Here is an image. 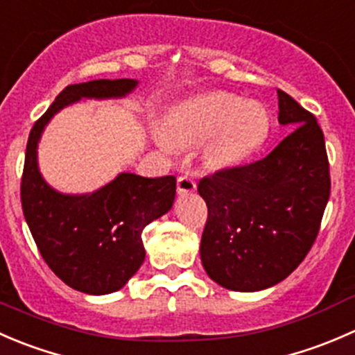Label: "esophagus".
Listing matches in <instances>:
<instances>
[{
    "instance_id": "34e87169",
    "label": "esophagus",
    "mask_w": 355,
    "mask_h": 355,
    "mask_svg": "<svg viewBox=\"0 0 355 355\" xmlns=\"http://www.w3.org/2000/svg\"><path fill=\"white\" fill-rule=\"evenodd\" d=\"M196 191V182L191 178L181 176L178 178V193L179 195H189Z\"/></svg>"
}]
</instances>
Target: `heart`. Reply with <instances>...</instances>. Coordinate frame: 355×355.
<instances>
[{
	"mask_svg": "<svg viewBox=\"0 0 355 355\" xmlns=\"http://www.w3.org/2000/svg\"><path fill=\"white\" fill-rule=\"evenodd\" d=\"M271 121L264 105L224 91L188 98L166 114L153 139L166 153L202 146L210 167L226 169L250 159L268 139Z\"/></svg>",
	"mask_w": 355,
	"mask_h": 355,
	"instance_id": "1",
	"label": "heart"
}]
</instances>
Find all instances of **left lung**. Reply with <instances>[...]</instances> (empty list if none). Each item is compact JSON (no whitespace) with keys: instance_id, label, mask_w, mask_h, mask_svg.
Returning a JSON list of instances; mask_svg holds the SVG:
<instances>
[{"instance_id":"1","label":"left lung","mask_w":355,"mask_h":355,"mask_svg":"<svg viewBox=\"0 0 355 355\" xmlns=\"http://www.w3.org/2000/svg\"><path fill=\"white\" fill-rule=\"evenodd\" d=\"M290 135L266 159L198 182L209 217L200 259L212 282L233 292L271 288L311 250L329 198L324 136L312 114L278 91Z\"/></svg>"}]
</instances>
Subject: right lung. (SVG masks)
<instances>
[{"label":"right lung","instance_id":"add662e5","mask_svg":"<svg viewBox=\"0 0 355 355\" xmlns=\"http://www.w3.org/2000/svg\"><path fill=\"white\" fill-rule=\"evenodd\" d=\"M136 79H98L67 86L29 135L24 166V217L44 262L65 285L89 295L121 290L145 261L141 233L173 209L176 178L121 173L108 184L83 195L60 193L37 164L44 128L65 107L80 100L124 98Z\"/></svg>","mask_w":355,"mask_h":355}]
</instances>
